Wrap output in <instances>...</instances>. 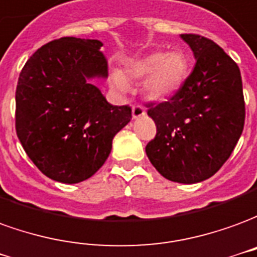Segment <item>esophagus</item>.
I'll use <instances>...</instances> for the list:
<instances>
[{
    "label": "esophagus",
    "instance_id": "esophagus-1",
    "mask_svg": "<svg viewBox=\"0 0 257 257\" xmlns=\"http://www.w3.org/2000/svg\"><path fill=\"white\" fill-rule=\"evenodd\" d=\"M145 114V108H144L143 105H133V119H138V117H141Z\"/></svg>",
    "mask_w": 257,
    "mask_h": 257
}]
</instances>
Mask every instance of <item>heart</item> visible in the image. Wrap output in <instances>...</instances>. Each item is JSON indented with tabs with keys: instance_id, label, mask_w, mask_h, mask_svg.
Masks as SVG:
<instances>
[{
	"instance_id": "1",
	"label": "heart",
	"mask_w": 257,
	"mask_h": 257,
	"mask_svg": "<svg viewBox=\"0 0 257 257\" xmlns=\"http://www.w3.org/2000/svg\"><path fill=\"white\" fill-rule=\"evenodd\" d=\"M190 72L188 56L181 50L169 52H151L127 65V74L133 79H144V94L151 99H167L183 87ZM112 84L125 90L127 81L123 74L114 70L110 74Z\"/></svg>"
}]
</instances>
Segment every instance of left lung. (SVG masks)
<instances>
[{
    "mask_svg": "<svg viewBox=\"0 0 257 257\" xmlns=\"http://www.w3.org/2000/svg\"><path fill=\"white\" fill-rule=\"evenodd\" d=\"M195 56L183 87L161 103L148 102L156 136L147 156L170 181L194 184L212 177L235 148L245 124L239 67L209 38L185 33Z\"/></svg>",
    "mask_w": 257,
    "mask_h": 257,
    "instance_id": "8db88e82",
    "label": "left lung"
}]
</instances>
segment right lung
Returning <instances> with one entry per match:
<instances>
[{
    "label": "right lung",
    "instance_id": "add662e5",
    "mask_svg": "<svg viewBox=\"0 0 257 257\" xmlns=\"http://www.w3.org/2000/svg\"><path fill=\"white\" fill-rule=\"evenodd\" d=\"M98 40L62 37L33 54L16 87L15 127L27 156L47 177L74 184L108 159L112 140L132 120L90 83L108 76Z\"/></svg>",
    "mask_w": 257,
    "mask_h": 257
}]
</instances>
